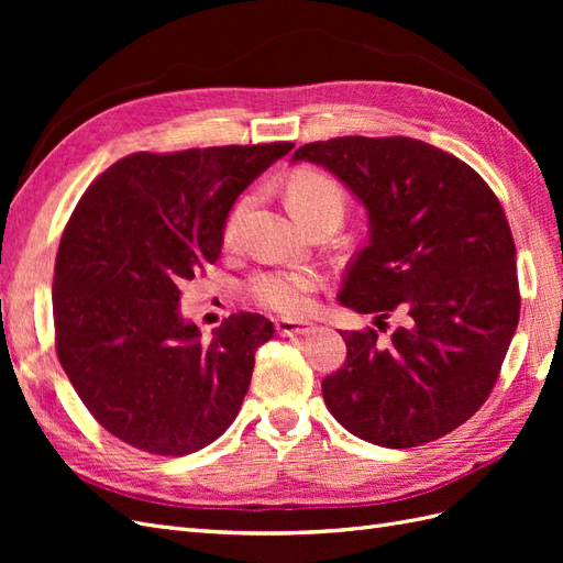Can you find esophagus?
<instances>
[{
	"mask_svg": "<svg viewBox=\"0 0 563 563\" xmlns=\"http://www.w3.org/2000/svg\"><path fill=\"white\" fill-rule=\"evenodd\" d=\"M275 329H277L279 335L294 338V335L310 333L314 329V323H310V321H296V319H275Z\"/></svg>",
	"mask_w": 563,
	"mask_h": 563,
	"instance_id": "1",
	"label": "esophagus"
}]
</instances>
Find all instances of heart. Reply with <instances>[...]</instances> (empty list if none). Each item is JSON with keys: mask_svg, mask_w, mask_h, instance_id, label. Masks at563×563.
Segmentation results:
<instances>
[{"mask_svg": "<svg viewBox=\"0 0 563 563\" xmlns=\"http://www.w3.org/2000/svg\"><path fill=\"white\" fill-rule=\"evenodd\" d=\"M288 207H291L294 216L302 225H308L310 220L335 213L343 218L345 211V195L343 187L338 185L335 178L319 174V172H302L288 180ZM249 209V199H242L236 203L228 225L225 236L232 240L240 220ZM321 286L319 272L310 267H296V269H269L258 272L249 284V291L255 302L265 305V308L284 312V314H302L310 310L312 296Z\"/></svg>", "mask_w": 563, "mask_h": 563, "instance_id": "obj_1", "label": "heart"}]
</instances>
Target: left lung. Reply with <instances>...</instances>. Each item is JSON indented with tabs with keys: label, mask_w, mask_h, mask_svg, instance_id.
Masks as SVG:
<instances>
[{
	"label": "left lung",
	"mask_w": 563,
	"mask_h": 563,
	"mask_svg": "<svg viewBox=\"0 0 563 563\" xmlns=\"http://www.w3.org/2000/svg\"><path fill=\"white\" fill-rule=\"evenodd\" d=\"M291 162L327 168L366 209L368 244L338 300L404 319L387 343L340 331L347 360L321 395L347 432L387 449L444 437L488 399L519 323L512 230L472 166L416 139L308 143Z\"/></svg>",
	"instance_id": "8db88e82"
}]
</instances>
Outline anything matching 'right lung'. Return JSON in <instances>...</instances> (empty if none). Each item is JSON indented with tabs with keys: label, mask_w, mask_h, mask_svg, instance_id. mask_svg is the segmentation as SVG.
Instances as JSON below:
<instances>
[{
	"label": "right lung",
	"mask_w": 563,
	"mask_h": 563,
	"mask_svg": "<svg viewBox=\"0 0 563 563\" xmlns=\"http://www.w3.org/2000/svg\"><path fill=\"white\" fill-rule=\"evenodd\" d=\"M294 143L135 152L100 174L56 255V352L79 399L126 444L185 455L236 418L263 314H230L201 340L180 314V284L213 265L230 209Z\"/></svg>",
	"instance_id": "obj_1"
}]
</instances>
